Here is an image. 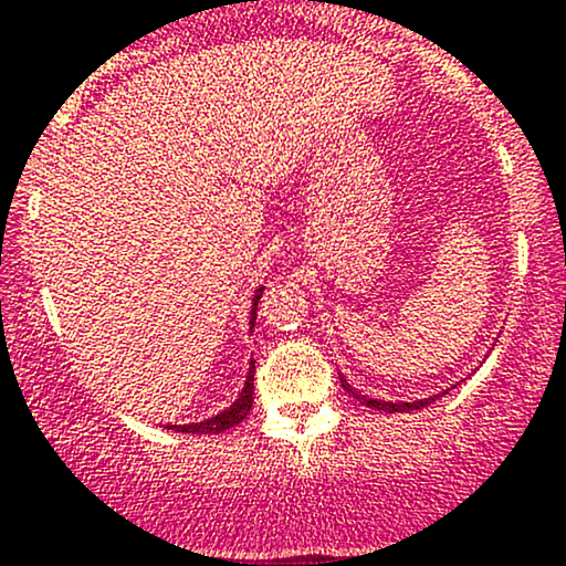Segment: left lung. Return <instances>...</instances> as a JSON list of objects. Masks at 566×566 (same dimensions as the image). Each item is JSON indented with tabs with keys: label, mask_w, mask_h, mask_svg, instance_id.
<instances>
[{
	"label": "left lung",
	"mask_w": 566,
	"mask_h": 566,
	"mask_svg": "<svg viewBox=\"0 0 566 566\" xmlns=\"http://www.w3.org/2000/svg\"><path fill=\"white\" fill-rule=\"evenodd\" d=\"M342 387H345V390L350 392V396L355 398V401H360L364 406H368V409L387 411V415H396V411H415V409H422V406H428L430 401H436V398H438V396H430V398H422V401H415V403H409V401H398V403H392V401H377V398L360 396V392L355 390V387H350V382H347L345 377H342Z\"/></svg>",
	"instance_id": "1"
}]
</instances>
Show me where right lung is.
Instances as JSON below:
<instances>
[{"instance_id": "add662e5", "label": "right lung", "mask_w": 566, "mask_h": 566, "mask_svg": "<svg viewBox=\"0 0 566 566\" xmlns=\"http://www.w3.org/2000/svg\"><path fill=\"white\" fill-rule=\"evenodd\" d=\"M262 291L264 289H256V296H253V307H251V328L253 323H256V304L262 300ZM253 406V360H251V368H249V377H245V385L243 390H240V396L234 398L232 406H227L224 411H219L216 417H208V420L202 422H189V424H168V430H179V433H221V430H230L234 424H240L249 417Z\"/></svg>"}]
</instances>
